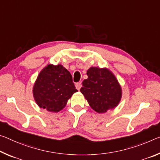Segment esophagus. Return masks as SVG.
Instances as JSON below:
<instances>
[{
	"label": "esophagus",
	"instance_id": "1",
	"mask_svg": "<svg viewBox=\"0 0 160 160\" xmlns=\"http://www.w3.org/2000/svg\"><path fill=\"white\" fill-rule=\"evenodd\" d=\"M81 87H82V84H81V82H77V83H76V84H75V88H77V89H78V90H80Z\"/></svg>",
	"mask_w": 160,
	"mask_h": 160
}]
</instances>
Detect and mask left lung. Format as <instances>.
<instances>
[{
	"mask_svg": "<svg viewBox=\"0 0 160 160\" xmlns=\"http://www.w3.org/2000/svg\"><path fill=\"white\" fill-rule=\"evenodd\" d=\"M88 78L82 82L80 92L94 110L104 113L115 108L120 102L122 90L112 72L106 68H90Z\"/></svg>",
	"mask_w": 160,
	"mask_h": 160,
	"instance_id": "obj_1",
	"label": "left lung"
}]
</instances>
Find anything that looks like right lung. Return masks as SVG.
I'll use <instances>...</instances> for the list:
<instances>
[{
  "label": "right lung",
  "mask_w": 160,
  "mask_h": 160,
  "mask_svg": "<svg viewBox=\"0 0 160 160\" xmlns=\"http://www.w3.org/2000/svg\"><path fill=\"white\" fill-rule=\"evenodd\" d=\"M78 92L69 71L61 65H48L40 72L33 87L35 100L40 108L58 112Z\"/></svg>",
  "instance_id": "add662e5"
}]
</instances>
